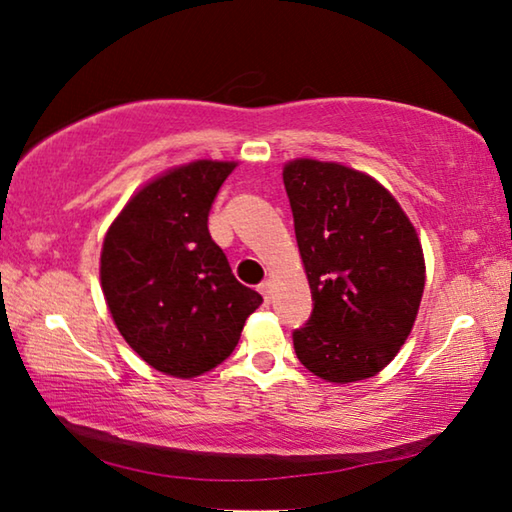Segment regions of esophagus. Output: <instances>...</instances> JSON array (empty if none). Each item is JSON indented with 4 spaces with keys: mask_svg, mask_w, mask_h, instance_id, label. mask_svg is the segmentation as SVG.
I'll use <instances>...</instances> for the list:
<instances>
[{
    "mask_svg": "<svg viewBox=\"0 0 512 512\" xmlns=\"http://www.w3.org/2000/svg\"><path fill=\"white\" fill-rule=\"evenodd\" d=\"M257 291L264 295V300H266V302H268V300H271V293H273V284H271V280H264L262 284H259V286H257Z\"/></svg>",
    "mask_w": 512,
    "mask_h": 512,
    "instance_id": "obj_1",
    "label": "esophagus"
}]
</instances>
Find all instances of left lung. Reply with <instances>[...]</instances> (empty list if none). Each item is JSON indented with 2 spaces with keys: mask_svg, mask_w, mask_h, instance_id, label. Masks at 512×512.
Listing matches in <instances>:
<instances>
[{
  "mask_svg": "<svg viewBox=\"0 0 512 512\" xmlns=\"http://www.w3.org/2000/svg\"><path fill=\"white\" fill-rule=\"evenodd\" d=\"M313 311L293 331L302 365L353 383L392 362L425 286L423 250L398 201L371 176L311 159L284 167Z\"/></svg>",
  "mask_w": 512,
  "mask_h": 512,
  "instance_id": "left-lung-1",
  "label": "left lung"
}]
</instances>
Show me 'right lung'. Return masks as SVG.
Returning <instances> with one entry per match:
<instances>
[{"label": "right lung", "instance_id": "obj_1", "mask_svg": "<svg viewBox=\"0 0 512 512\" xmlns=\"http://www.w3.org/2000/svg\"><path fill=\"white\" fill-rule=\"evenodd\" d=\"M237 163L197 161L147 183L111 224L100 282L120 336L147 365L192 378L237 347L262 295L235 280L208 230Z\"/></svg>", "mask_w": 512, "mask_h": 512}]
</instances>
